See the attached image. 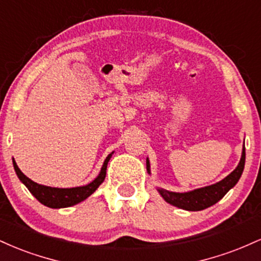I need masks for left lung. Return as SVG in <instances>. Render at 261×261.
Instances as JSON below:
<instances>
[{"instance_id":"left-lung-1","label":"left lung","mask_w":261,"mask_h":261,"mask_svg":"<svg viewBox=\"0 0 261 261\" xmlns=\"http://www.w3.org/2000/svg\"><path fill=\"white\" fill-rule=\"evenodd\" d=\"M245 163V147H243L242 152V158L239 162L238 167L227 175L223 180L216 182L210 187H205L196 190L189 191V193H172V191L160 189V194L163 196V199L170 205L176 206V207L188 210V211H201L215 205L217 201H220L222 197L228 193L230 188H233L237 184V181L241 178L242 173L244 169ZM147 164V170L149 173V163L148 160L146 162Z\"/></svg>"}]
</instances>
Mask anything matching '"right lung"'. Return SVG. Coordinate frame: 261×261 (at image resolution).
<instances>
[{"label":"right lung","instance_id":"add662e5","mask_svg":"<svg viewBox=\"0 0 261 261\" xmlns=\"http://www.w3.org/2000/svg\"><path fill=\"white\" fill-rule=\"evenodd\" d=\"M112 154L113 153L108 155L107 160L104 161L103 167H101L99 175H98L97 178L91 182V184L85 185V187L71 188V189H59V188H50V187H45V185H40L38 184V182L33 181L32 179H29L28 176L23 174V173L20 172V169L18 168L17 163L14 162V160H13V167H14V170H16L18 178H19L20 181L28 188V190L35 196V199H37L38 201H40L43 205L51 208L68 207V206H73L76 205V203L86 200L87 197L92 195V194L97 190V188L104 181V179H106V174H107L108 162H109Z\"/></svg>","mask_w":261,"mask_h":261}]
</instances>
